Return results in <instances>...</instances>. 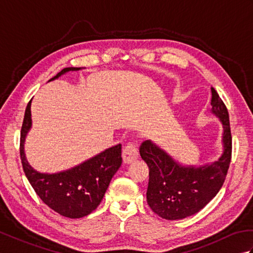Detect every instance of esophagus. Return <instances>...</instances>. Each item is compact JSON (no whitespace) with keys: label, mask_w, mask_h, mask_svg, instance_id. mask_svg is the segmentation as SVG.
Wrapping results in <instances>:
<instances>
[{"label":"esophagus","mask_w":253,"mask_h":253,"mask_svg":"<svg viewBox=\"0 0 253 253\" xmlns=\"http://www.w3.org/2000/svg\"><path fill=\"white\" fill-rule=\"evenodd\" d=\"M138 158V151L135 143H128L123 150V161L125 164L132 163Z\"/></svg>","instance_id":"34e87169"}]
</instances>
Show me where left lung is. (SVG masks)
Here are the masks:
<instances>
[{"label": "left lung", "instance_id": "8db88e82", "mask_svg": "<svg viewBox=\"0 0 253 253\" xmlns=\"http://www.w3.org/2000/svg\"><path fill=\"white\" fill-rule=\"evenodd\" d=\"M211 113L223 125V153L211 164L182 165L151 140L141 144L139 152L149 166L147 201L162 218L175 221L198 213L224 184L232 159V133L227 109L214 88Z\"/></svg>", "mask_w": 253, "mask_h": 253}]
</instances>
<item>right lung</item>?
<instances>
[{
	"mask_svg": "<svg viewBox=\"0 0 253 253\" xmlns=\"http://www.w3.org/2000/svg\"><path fill=\"white\" fill-rule=\"evenodd\" d=\"M82 67H67L51 78L55 80ZM31 100L26 107L20 131V159L25 175L36 193L47 207L63 216L79 218L98 208L112 177L122 164V146L116 144L74 168L58 173H40L29 164L25 153V140L31 129Z\"/></svg>",
	"mask_w": 253,
	"mask_h": 253,
	"instance_id": "add662e5",
	"label": "right lung"
}]
</instances>
